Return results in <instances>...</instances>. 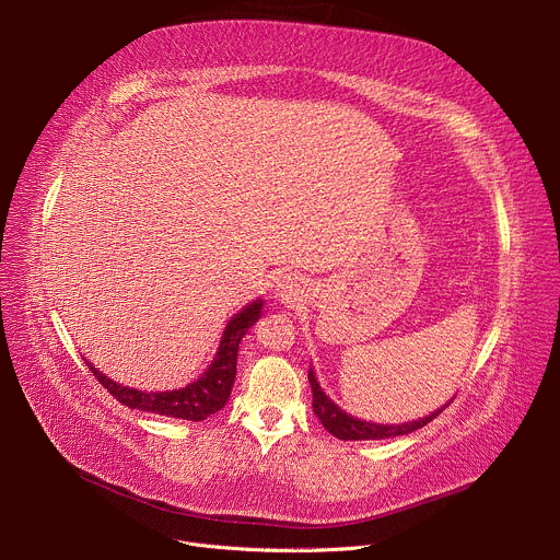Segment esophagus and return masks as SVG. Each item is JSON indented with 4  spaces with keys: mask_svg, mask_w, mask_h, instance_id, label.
<instances>
[{
    "mask_svg": "<svg viewBox=\"0 0 560 560\" xmlns=\"http://www.w3.org/2000/svg\"><path fill=\"white\" fill-rule=\"evenodd\" d=\"M277 295L281 298V300H285V302H290V300H298L300 295H302V281L298 279V277H281L279 281H277Z\"/></svg>",
    "mask_w": 560,
    "mask_h": 560,
    "instance_id": "esophagus-1",
    "label": "esophagus"
}]
</instances>
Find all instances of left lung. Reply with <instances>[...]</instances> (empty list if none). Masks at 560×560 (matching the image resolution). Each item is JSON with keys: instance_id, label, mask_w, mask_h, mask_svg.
I'll return each instance as SVG.
<instances>
[{"instance_id": "8db88e82", "label": "left lung", "mask_w": 560, "mask_h": 560, "mask_svg": "<svg viewBox=\"0 0 560 560\" xmlns=\"http://www.w3.org/2000/svg\"><path fill=\"white\" fill-rule=\"evenodd\" d=\"M308 381H311V390H313V410L315 416L319 418L322 427H325L331 435H336L338 440H384V438H395V435H406L413 433L422 427H427L435 416H440V410L435 413L420 418L416 422H404V424H372V422H363L359 418L347 416L345 410H340L327 395L325 390L319 388L317 378L313 374V370H308Z\"/></svg>"}]
</instances>
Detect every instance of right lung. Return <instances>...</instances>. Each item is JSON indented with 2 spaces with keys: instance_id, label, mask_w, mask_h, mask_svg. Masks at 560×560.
Listing matches in <instances>:
<instances>
[{
  "instance_id": "1",
  "label": "right lung",
  "mask_w": 560,
  "mask_h": 560,
  "mask_svg": "<svg viewBox=\"0 0 560 560\" xmlns=\"http://www.w3.org/2000/svg\"><path fill=\"white\" fill-rule=\"evenodd\" d=\"M260 308H262V300H256L229 319L211 368L206 370L197 381H192V384H188L186 388H179V390H165V393L136 390L129 386L115 384V381L104 376L97 368H93L88 361H85V365L117 401L129 406V408L147 410V413L167 416V418L201 422L209 416L218 413L220 408H224V404L231 395V388H233V381H235L238 345H241L243 336L249 331V327H254V322L260 317Z\"/></svg>"
}]
</instances>
